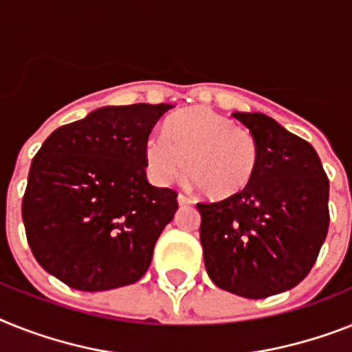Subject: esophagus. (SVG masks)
<instances>
[{
	"label": "esophagus",
	"mask_w": 352,
	"mask_h": 352,
	"mask_svg": "<svg viewBox=\"0 0 352 352\" xmlns=\"http://www.w3.org/2000/svg\"><path fill=\"white\" fill-rule=\"evenodd\" d=\"M178 203L182 207H185V205H192V199L185 196V194H178Z\"/></svg>",
	"instance_id": "esophagus-1"
}]
</instances>
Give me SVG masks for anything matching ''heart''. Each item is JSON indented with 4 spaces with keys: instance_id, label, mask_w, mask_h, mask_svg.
Wrapping results in <instances>:
<instances>
[{
    "instance_id": "1",
    "label": "heart",
    "mask_w": 352,
    "mask_h": 352,
    "mask_svg": "<svg viewBox=\"0 0 352 352\" xmlns=\"http://www.w3.org/2000/svg\"><path fill=\"white\" fill-rule=\"evenodd\" d=\"M145 164L160 185L173 182L185 170L199 192L225 199L243 192L254 179L259 164V142L232 118L207 107H192L174 115L165 133L145 142Z\"/></svg>"
}]
</instances>
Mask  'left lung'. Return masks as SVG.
<instances>
[{"label": "left lung", "instance_id": "left-lung-1", "mask_svg": "<svg viewBox=\"0 0 352 352\" xmlns=\"http://www.w3.org/2000/svg\"><path fill=\"white\" fill-rule=\"evenodd\" d=\"M259 142V164L243 192L199 201V239L212 283L245 298L297 286L329 228V179L311 144L263 113H234Z\"/></svg>", "mask_w": 352, "mask_h": 352}]
</instances>
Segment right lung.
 <instances>
[{"label": "right lung", "mask_w": 352, "mask_h": 352, "mask_svg": "<svg viewBox=\"0 0 352 352\" xmlns=\"http://www.w3.org/2000/svg\"><path fill=\"white\" fill-rule=\"evenodd\" d=\"M170 104L106 106L55 129L34 156L23 196L28 245L80 292L136 283L178 210V192L145 176V142Z\"/></svg>", "instance_id": "add662e5"}]
</instances>
